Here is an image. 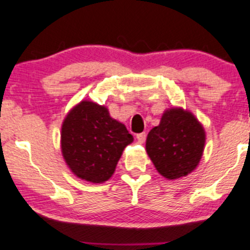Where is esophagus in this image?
I'll return each mask as SVG.
<instances>
[{"label": "esophagus", "mask_w": 250, "mask_h": 250, "mask_svg": "<svg viewBox=\"0 0 250 250\" xmlns=\"http://www.w3.org/2000/svg\"><path fill=\"white\" fill-rule=\"evenodd\" d=\"M137 139H138V141H139L140 144L145 143V140H146V133L144 132V133H139V134H137Z\"/></svg>", "instance_id": "obj_1"}]
</instances>
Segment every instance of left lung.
Here are the masks:
<instances>
[{
  "label": "left lung",
  "instance_id": "8db88e82",
  "mask_svg": "<svg viewBox=\"0 0 250 250\" xmlns=\"http://www.w3.org/2000/svg\"><path fill=\"white\" fill-rule=\"evenodd\" d=\"M206 132L192 112L172 107L146 138V152L157 172L168 180L188 175L202 158Z\"/></svg>",
  "mask_w": 250,
  "mask_h": 250
}]
</instances>
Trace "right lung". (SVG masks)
<instances>
[{
    "mask_svg": "<svg viewBox=\"0 0 250 250\" xmlns=\"http://www.w3.org/2000/svg\"><path fill=\"white\" fill-rule=\"evenodd\" d=\"M134 138L104 105L82 100L65 116L60 147L65 163L77 178L94 184L107 181L127 145Z\"/></svg>",
    "mask_w": 250,
    "mask_h": 250,
    "instance_id": "1",
    "label": "right lung"
}]
</instances>
